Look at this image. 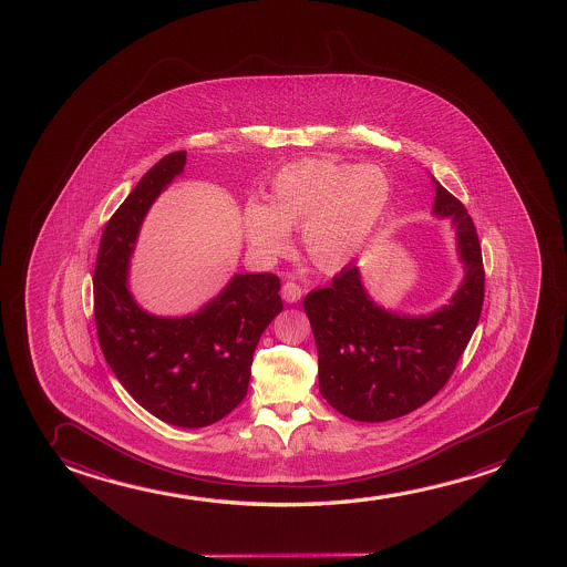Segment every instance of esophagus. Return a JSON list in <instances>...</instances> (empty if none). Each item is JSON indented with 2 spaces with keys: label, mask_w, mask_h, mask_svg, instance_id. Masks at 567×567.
Returning <instances> with one entry per match:
<instances>
[{
  "label": "esophagus",
  "mask_w": 567,
  "mask_h": 567,
  "mask_svg": "<svg viewBox=\"0 0 567 567\" xmlns=\"http://www.w3.org/2000/svg\"><path fill=\"white\" fill-rule=\"evenodd\" d=\"M303 296V289L301 286H297L296 281H286L284 284V288H281V299L286 301V303H297L299 299Z\"/></svg>",
  "instance_id": "34e87169"
}]
</instances>
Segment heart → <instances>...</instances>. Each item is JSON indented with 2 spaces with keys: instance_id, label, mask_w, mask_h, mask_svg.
<instances>
[{
  "instance_id": "heart-1",
  "label": "heart",
  "mask_w": 567,
  "mask_h": 567,
  "mask_svg": "<svg viewBox=\"0 0 567 567\" xmlns=\"http://www.w3.org/2000/svg\"><path fill=\"white\" fill-rule=\"evenodd\" d=\"M391 198V178L383 168L312 157L278 171L268 204L250 199L245 206L243 229L255 255L276 260L289 250V229L303 227L312 264L336 271L368 247Z\"/></svg>"
}]
</instances>
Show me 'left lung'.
<instances>
[{
  "instance_id": "left-lung-1",
  "label": "left lung",
  "mask_w": 567,
  "mask_h": 567,
  "mask_svg": "<svg viewBox=\"0 0 567 567\" xmlns=\"http://www.w3.org/2000/svg\"><path fill=\"white\" fill-rule=\"evenodd\" d=\"M431 183V214L451 219L464 271L447 305L425 315L384 309L369 296L358 262L305 297L319 353L320 394L355 422H389L433 399L478 324L484 303L478 235L463 204L433 176Z\"/></svg>"
}]
</instances>
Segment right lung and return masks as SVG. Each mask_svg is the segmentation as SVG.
<instances>
[{"label":"right lung","mask_w":567,"mask_h":567,"mask_svg":"<svg viewBox=\"0 0 567 567\" xmlns=\"http://www.w3.org/2000/svg\"><path fill=\"white\" fill-rule=\"evenodd\" d=\"M186 152L157 161L106 224L96 255L95 322L106 363L161 422L206 427L247 396L260 336L281 312L279 278L235 274L214 299L183 317L145 311L130 289V260L155 199L184 173Z\"/></svg>","instance_id":"obj_1"}]
</instances>
